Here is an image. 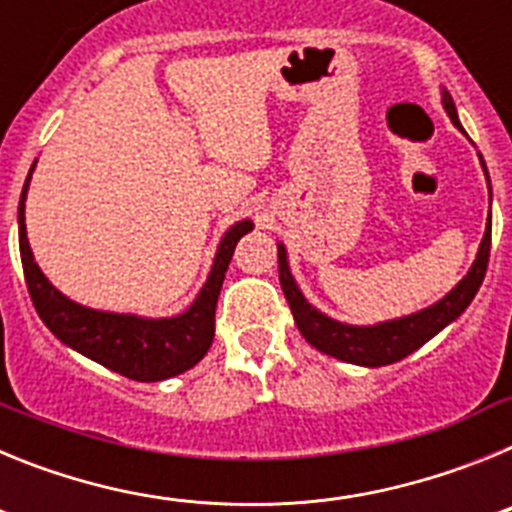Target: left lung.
<instances>
[{
  "instance_id": "left-lung-1",
  "label": "left lung",
  "mask_w": 512,
  "mask_h": 512,
  "mask_svg": "<svg viewBox=\"0 0 512 512\" xmlns=\"http://www.w3.org/2000/svg\"><path fill=\"white\" fill-rule=\"evenodd\" d=\"M441 102L446 115L451 117L454 128H461L459 115H456V104L451 99V94L443 89ZM479 164L485 169L487 176V189H490V205H492V187H490V174H487V166L479 156ZM490 243H492V225L487 220L485 235H482V243H479L477 259H474L472 269L467 271V277L461 279L449 295L441 297L438 302L428 305L425 310L410 312V315H402L395 320H382V323L374 325H351L341 323V320L330 318L325 312H320L318 307L310 305L307 297L302 295V289L297 287L295 277H292V269H289L287 248L284 243H277L279 251V282H282L284 297L289 302V310L295 315L297 330H300L305 341L310 346H315L323 354L333 356V359H341L346 364L356 366H387L402 361L405 356H410L413 351H418L423 343L431 341L433 336H438L446 325L454 323L461 312L467 310L469 302L474 300V295L482 287V279H485L487 261H490Z\"/></svg>"
}]
</instances>
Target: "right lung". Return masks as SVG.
<instances>
[{
	"label": "right lung",
	"instance_id": "right-lung-1",
	"mask_svg": "<svg viewBox=\"0 0 512 512\" xmlns=\"http://www.w3.org/2000/svg\"><path fill=\"white\" fill-rule=\"evenodd\" d=\"M35 164L30 166V174L22 187L17 225H20V259L27 292L33 297V305L45 328L81 356L135 382H161L200 364L215 338V307L223 289L225 271H228L238 241L253 230L251 220H238L225 230L207 282L202 284L192 305L179 315L143 318L133 312L94 310V307L69 300L61 289L53 287L51 279L45 277L35 261L25 228V200Z\"/></svg>",
	"mask_w": 512,
	"mask_h": 512
}]
</instances>
